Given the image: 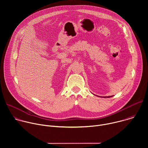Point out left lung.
<instances>
[{
    "label": "left lung",
    "instance_id": "obj_1",
    "mask_svg": "<svg viewBox=\"0 0 148 148\" xmlns=\"http://www.w3.org/2000/svg\"><path fill=\"white\" fill-rule=\"evenodd\" d=\"M113 97V95H112V96H107V97H103V98H110V97ZM99 97H100V96H99Z\"/></svg>",
    "mask_w": 148,
    "mask_h": 148
}]
</instances>
